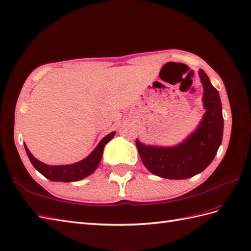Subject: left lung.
<instances>
[{
	"label": "left lung",
	"instance_id": "1",
	"mask_svg": "<svg viewBox=\"0 0 251 251\" xmlns=\"http://www.w3.org/2000/svg\"><path fill=\"white\" fill-rule=\"evenodd\" d=\"M199 75L204 87L202 102L206 113L190 136L181 144L168 148L146 146L136 139L142 164L159 177L185 179L202 172L211 164L222 144L224 119L219 92L204 71L200 70Z\"/></svg>",
	"mask_w": 251,
	"mask_h": 251
}]
</instances>
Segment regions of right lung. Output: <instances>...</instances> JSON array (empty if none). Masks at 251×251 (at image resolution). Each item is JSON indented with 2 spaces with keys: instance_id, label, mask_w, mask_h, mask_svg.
<instances>
[{
  "instance_id": "obj_1",
  "label": "right lung",
  "mask_w": 251,
  "mask_h": 251,
  "mask_svg": "<svg viewBox=\"0 0 251 251\" xmlns=\"http://www.w3.org/2000/svg\"><path fill=\"white\" fill-rule=\"evenodd\" d=\"M114 135L115 132H112L101 139L98 146L95 148V150L83 160H80L72 165L64 166H49L46 164H43V162L33 157V155L29 152L26 145H24V147L27 153V156H28L32 166L35 167L43 176H45L46 178H49L50 180L52 181L70 182L82 179L86 177V176L91 175L95 170H96L100 164L101 158H102L103 149L107 142L114 137Z\"/></svg>"
}]
</instances>
